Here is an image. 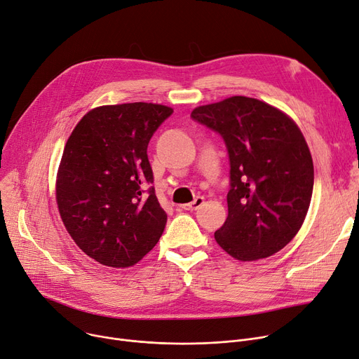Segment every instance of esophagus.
<instances>
[{"label":"esophagus","mask_w":359,"mask_h":359,"mask_svg":"<svg viewBox=\"0 0 359 359\" xmlns=\"http://www.w3.org/2000/svg\"><path fill=\"white\" fill-rule=\"evenodd\" d=\"M202 205H203V198L198 196L194 202L186 203V205H182L180 208H182V209H184V210H196V209H199Z\"/></svg>","instance_id":"obj_1"}]
</instances>
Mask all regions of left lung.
<instances>
[{
    "instance_id": "8db88e82",
    "label": "left lung",
    "mask_w": 359,
    "mask_h": 359,
    "mask_svg": "<svg viewBox=\"0 0 359 359\" xmlns=\"http://www.w3.org/2000/svg\"><path fill=\"white\" fill-rule=\"evenodd\" d=\"M190 116L217 131L229 156L228 218L215 240L240 261L283 250L302 228L313 192V161L300 128L247 97L198 107Z\"/></svg>"
}]
</instances>
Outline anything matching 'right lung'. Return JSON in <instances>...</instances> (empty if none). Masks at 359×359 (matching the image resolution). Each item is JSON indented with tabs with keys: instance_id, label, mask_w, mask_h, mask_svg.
I'll use <instances>...</instances> for the list:
<instances>
[{
	"instance_id": "right-lung-1",
	"label": "right lung",
	"mask_w": 359,
	"mask_h": 359,
	"mask_svg": "<svg viewBox=\"0 0 359 359\" xmlns=\"http://www.w3.org/2000/svg\"><path fill=\"white\" fill-rule=\"evenodd\" d=\"M173 109L147 102L90 109L60 160L56 201L76 245L100 264L131 267L154 248L167 215L147 156L150 138Z\"/></svg>"
}]
</instances>
